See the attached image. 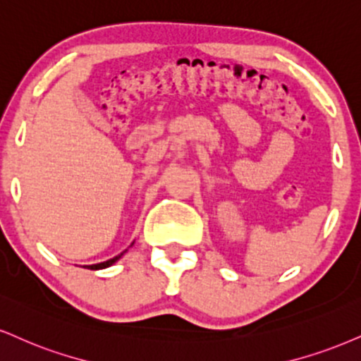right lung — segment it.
Returning <instances> with one entry per match:
<instances>
[{"label": "right lung", "mask_w": 361, "mask_h": 361, "mask_svg": "<svg viewBox=\"0 0 361 361\" xmlns=\"http://www.w3.org/2000/svg\"><path fill=\"white\" fill-rule=\"evenodd\" d=\"M133 245V244H131ZM126 252H128V249H126L124 252H121L119 255H116V257H112V259H109V260H106V262H101V264H92V266H89L87 269H92V271H97V269H106V267H109V266H112V264L114 262H117V260H119L121 257H123V255L126 254Z\"/></svg>", "instance_id": "right-lung-1"}]
</instances>
